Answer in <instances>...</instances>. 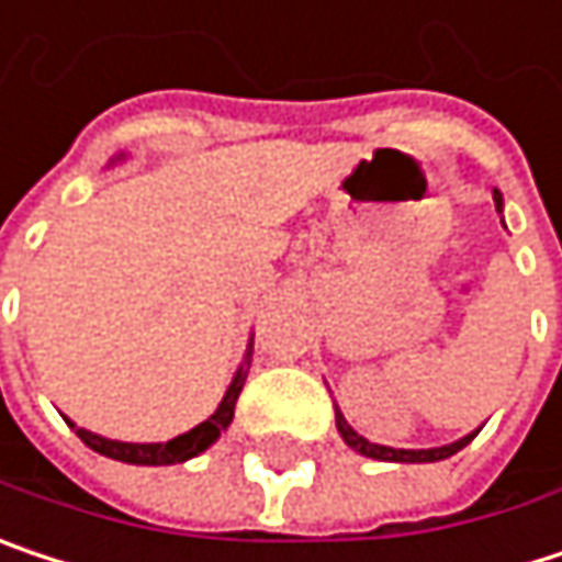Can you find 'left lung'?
<instances>
[{"mask_svg": "<svg viewBox=\"0 0 562 562\" xmlns=\"http://www.w3.org/2000/svg\"><path fill=\"white\" fill-rule=\"evenodd\" d=\"M495 205L502 209V195H498V192H495ZM337 431H340V437H344L353 450H360L363 457H373V460H395V463H434V460H447V457H453L457 450H463V447L476 437V434H470V437H463V440H457V443L434 447V450H395V447L370 443L367 437H360V434L344 422L340 412H337Z\"/></svg>", "mask_w": 562, "mask_h": 562, "instance_id": "obj_1", "label": "left lung"}]
</instances>
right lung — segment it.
Returning a JSON list of instances; mask_svg holds the SVG:
<instances>
[{
  "mask_svg": "<svg viewBox=\"0 0 562 562\" xmlns=\"http://www.w3.org/2000/svg\"><path fill=\"white\" fill-rule=\"evenodd\" d=\"M244 376H247V367H240V370H237V376H234V383L228 385V392H225V398H222L218 412H215L209 422H202L199 428H192L189 434H179V437L167 440V443H122V440H109V437L82 431V428H77V425H70V428H77V437L86 443V447H92V450H95V453H102V457L122 460V463H137V467H167V463H182V460H189V457L202 453L205 447H212V443L222 437V431L228 428L231 418H234L237 395H240V389H244Z\"/></svg>",
  "mask_w": 562,
  "mask_h": 562,
  "instance_id": "right-lung-1",
  "label": "right lung"
}]
</instances>
